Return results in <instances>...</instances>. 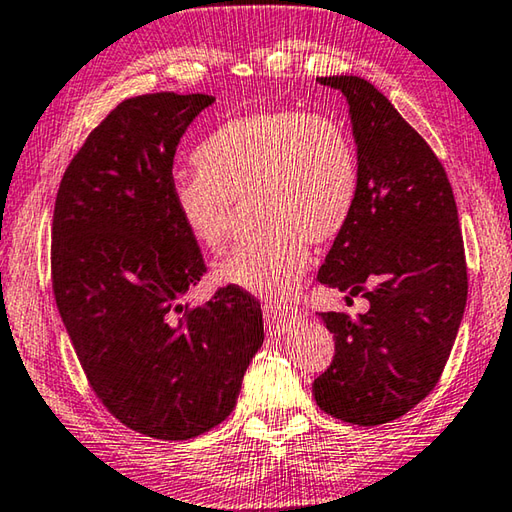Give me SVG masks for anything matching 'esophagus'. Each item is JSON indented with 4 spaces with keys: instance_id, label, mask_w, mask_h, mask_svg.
I'll return each mask as SVG.
<instances>
[{
    "instance_id": "1",
    "label": "esophagus",
    "mask_w": 512,
    "mask_h": 512,
    "mask_svg": "<svg viewBox=\"0 0 512 512\" xmlns=\"http://www.w3.org/2000/svg\"><path fill=\"white\" fill-rule=\"evenodd\" d=\"M297 320V313L293 309H288V306H280V304H264V324L268 333H280L291 329V324H295Z\"/></svg>"
}]
</instances>
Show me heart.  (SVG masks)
I'll list each match as a JSON object with an SVG mask.
<instances>
[{
	"label": "heart",
	"instance_id": "obj_1",
	"mask_svg": "<svg viewBox=\"0 0 512 512\" xmlns=\"http://www.w3.org/2000/svg\"><path fill=\"white\" fill-rule=\"evenodd\" d=\"M197 174L172 185L174 215L210 253L226 248L232 206L253 199V239L217 266L221 284L286 300L311 266L309 244H329L353 217L360 161L349 129L327 114L268 107L235 116L203 138Z\"/></svg>",
	"mask_w": 512,
	"mask_h": 512
}]
</instances>
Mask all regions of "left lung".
<instances>
[{
  "label": "left lung",
  "mask_w": 512,
  "mask_h": 512,
  "mask_svg": "<svg viewBox=\"0 0 512 512\" xmlns=\"http://www.w3.org/2000/svg\"><path fill=\"white\" fill-rule=\"evenodd\" d=\"M318 82L345 94L360 161L356 210L318 280L369 311L320 313L336 353L313 396L340 421L383 425L432 392L457 338L468 300L457 203L432 147L371 82Z\"/></svg>",
  "instance_id": "1"
}]
</instances>
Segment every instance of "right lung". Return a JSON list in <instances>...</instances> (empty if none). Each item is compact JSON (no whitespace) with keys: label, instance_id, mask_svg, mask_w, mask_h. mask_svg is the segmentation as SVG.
<instances>
[{"label":"right lung","instance_id":"add662e5","mask_svg":"<svg viewBox=\"0 0 512 512\" xmlns=\"http://www.w3.org/2000/svg\"><path fill=\"white\" fill-rule=\"evenodd\" d=\"M206 94L123 100L87 136L55 197L51 282L98 401L129 430L185 441L232 412L264 342L262 309L237 286L181 297L208 271L172 206L176 145Z\"/></svg>","mask_w":512,"mask_h":512}]
</instances>
